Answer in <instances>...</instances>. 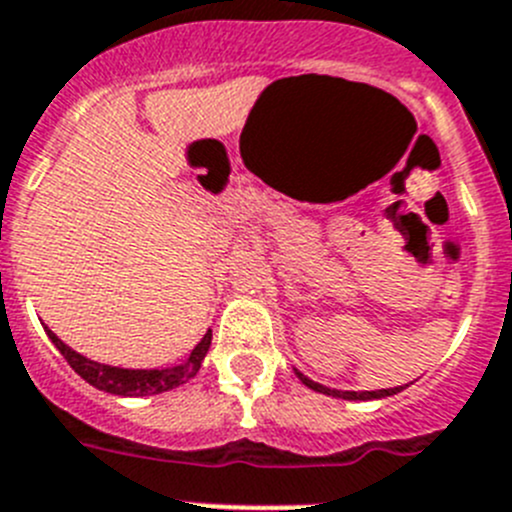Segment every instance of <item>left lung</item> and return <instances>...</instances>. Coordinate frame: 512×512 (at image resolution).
I'll use <instances>...</instances> for the list:
<instances>
[{
    "label": "left lung",
    "instance_id": "obj_1",
    "mask_svg": "<svg viewBox=\"0 0 512 512\" xmlns=\"http://www.w3.org/2000/svg\"><path fill=\"white\" fill-rule=\"evenodd\" d=\"M298 379L303 381L308 389L318 391V394H326V396H336V399H348V401H369V399H384V396H394L399 394L404 386H394V389H379V391H341V389H328V386L318 384V381H310L308 376H303L300 371H295Z\"/></svg>",
    "mask_w": 512,
    "mask_h": 512
}]
</instances>
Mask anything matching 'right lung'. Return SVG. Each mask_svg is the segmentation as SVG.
Instances as JSON below:
<instances>
[{
    "label": "right lung",
    "instance_id": "obj_1",
    "mask_svg": "<svg viewBox=\"0 0 512 512\" xmlns=\"http://www.w3.org/2000/svg\"><path fill=\"white\" fill-rule=\"evenodd\" d=\"M50 341L55 343L57 351L65 356L73 371L78 376H83L90 386L100 391H108V394L116 396H148V394H161V391H171L176 386H181L184 381H189L191 376L197 374L199 366H202L204 356H207L209 346H212V331L204 333L202 341L194 346L191 356L186 358L184 364L171 366V369H118V366H105L98 361H90V358L80 356L73 348L65 346L50 328H45Z\"/></svg>",
    "mask_w": 512,
    "mask_h": 512
}]
</instances>
